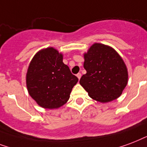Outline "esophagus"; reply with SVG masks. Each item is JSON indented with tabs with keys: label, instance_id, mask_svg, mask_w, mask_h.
I'll return each instance as SVG.
<instances>
[{
	"label": "esophagus",
	"instance_id": "34e87169",
	"mask_svg": "<svg viewBox=\"0 0 147 147\" xmlns=\"http://www.w3.org/2000/svg\"><path fill=\"white\" fill-rule=\"evenodd\" d=\"M77 78H78V79H80V77H81V74H80V73H78V74H77Z\"/></svg>",
	"mask_w": 147,
	"mask_h": 147
}]
</instances>
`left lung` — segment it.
Wrapping results in <instances>:
<instances>
[{"instance_id": "8db88e82", "label": "left lung", "mask_w": 147, "mask_h": 147, "mask_svg": "<svg viewBox=\"0 0 147 147\" xmlns=\"http://www.w3.org/2000/svg\"><path fill=\"white\" fill-rule=\"evenodd\" d=\"M86 70L80 84L92 99L107 103L121 95L128 82L127 66L114 49L95 43L84 53Z\"/></svg>"}]
</instances>
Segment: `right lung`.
Returning <instances> with one entry per match:
<instances>
[{"mask_svg":"<svg viewBox=\"0 0 147 147\" xmlns=\"http://www.w3.org/2000/svg\"><path fill=\"white\" fill-rule=\"evenodd\" d=\"M77 81L78 78L63 63V54L53 47L38 51L26 75L30 96L45 109H57L65 104Z\"/></svg>","mask_w":147,"mask_h":147,"instance_id":"obj_1","label":"right lung"}]
</instances>
